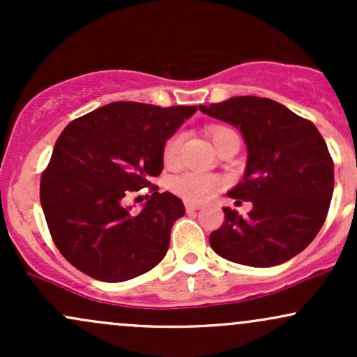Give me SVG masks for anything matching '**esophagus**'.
<instances>
[{
	"label": "esophagus",
	"mask_w": 357,
	"mask_h": 357,
	"mask_svg": "<svg viewBox=\"0 0 357 357\" xmlns=\"http://www.w3.org/2000/svg\"><path fill=\"white\" fill-rule=\"evenodd\" d=\"M184 206H186V211H195V210H199V208H202V204L188 202L186 204H184Z\"/></svg>",
	"instance_id": "34e87169"
}]
</instances>
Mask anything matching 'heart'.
Here are the masks:
<instances>
[{"instance_id": "obj_1", "label": "heart", "mask_w": 357, "mask_h": 357, "mask_svg": "<svg viewBox=\"0 0 357 357\" xmlns=\"http://www.w3.org/2000/svg\"><path fill=\"white\" fill-rule=\"evenodd\" d=\"M231 132H235V130H231L230 127L225 126H211L210 129H208V134H210L215 146H218L221 139ZM181 142V132H174L173 136L167 137L165 146H162V161H165L166 166H174L176 162H178ZM221 184H223L221 178L215 174L202 173V171H186V173H181L174 176V178H171L169 188L171 191L176 192L178 196H181L186 202H204V199H208L220 190Z\"/></svg>"}]
</instances>
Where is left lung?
Segmentation results:
<instances>
[{
	"mask_svg": "<svg viewBox=\"0 0 357 357\" xmlns=\"http://www.w3.org/2000/svg\"><path fill=\"white\" fill-rule=\"evenodd\" d=\"M199 110L243 136L247 169L228 196L253 204L247 216L223 208L211 248L235 264L261 268L296 257L322 228L334 191V162L317 127L275 100L252 96Z\"/></svg>",
	"mask_w": 357,
	"mask_h": 357,
	"instance_id": "left-lung-1",
	"label": "left lung"
}]
</instances>
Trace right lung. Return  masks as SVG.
Returning a JSON list of instances; mask_svg holds the SVG:
<instances>
[{"label":"right lung","instance_id":"right-lung-1","mask_svg":"<svg viewBox=\"0 0 357 357\" xmlns=\"http://www.w3.org/2000/svg\"><path fill=\"white\" fill-rule=\"evenodd\" d=\"M196 110L114 102L65 127L42 174L40 202L56 248L73 267L97 280L124 282L165 258L184 204L149 178L161 174L167 137ZM142 187L151 198L134 213L125 202Z\"/></svg>","mask_w":357,"mask_h":357}]
</instances>
